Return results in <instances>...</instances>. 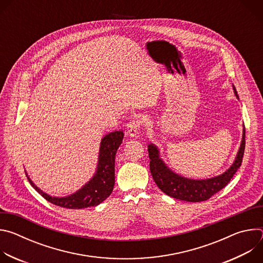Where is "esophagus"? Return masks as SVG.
<instances>
[{
	"mask_svg": "<svg viewBox=\"0 0 263 263\" xmlns=\"http://www.w3.org/2000/svg\"><path fill=\"white\" fill-rule=\"evenodd\" d=\"M140 122L138 120H132L127 124V134L131 137H136L139 131Z\"/></svg>",
	"mask_w": 263,
	"mask_h": 263,
	"instance_id": "obj_1",
	"label": "esophagus"
}]
</instances>
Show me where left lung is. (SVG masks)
Wrapping results in <instances>:
<instances>
[{"label": "left lung", "instance_id": "left-lung-1", "mask_svg": "<svg viewBox=\"0 0 263 263\" xmlns=\"http://www.w3.org/2000/svg\"><path fill=\"white\" fill-rule=\"evenodd\" d=\"M235 96L237 91L233 85ZM246 146V129L243 126L242 140L233 164L223 174L205 180L187 179L171 171L159 157V149L153 143L147 145L149 171L159 189L167 196L187 202H203L210 199L226 186L235 175L242 162Z\"/></svg>", "mask_w": 263, "mask_h": 263}]
</instances>
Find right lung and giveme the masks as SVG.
Instances as JSON below:
<instances>
[{"label":"right lung","mask_w":263,"mask_h":263,"mask_svg":"<svg viewBox=\"0 0 263 263\" xmlns=\"http://www.w3.org/2000/svg\"><path fill=\"white\" fill-rule=\"evenodd\" d=\"M123 131H115L105 135L101 141L98 167L95 176L74 194L56 198L41 191L28 177L30 184L47 201L56 206L68 209H82L97 206L105 201L114 191L115 186V162L119 146L123 142Z\"/></svg>","instance_id":"add662e5"}]
</instances>
